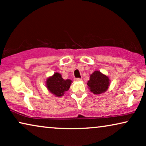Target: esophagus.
<instances>
[{
    "mask_svg": "<svg viewBox=\"0 0 146 146\" xmlns=\"http://www.w3.org/2000/svg\"><path fill=\"white\" fill-rule=\"evenodd\" d=\"M74 80L75 81H77V82H79V81H81L82 80V79L81 78H74Z\"/></svg>",
    "mask_w": 146,
    "mask_h": 146,
    "instance_id": "obj_1",
    "label": "esophagus"
}]
</instances>
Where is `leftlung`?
I'll return each mask as SVG.
<instances>
[{"instance_id":"obj_1","label":"left lung","mask_w":146,"mask_h":146,"mask_svg":"<svg viewBox=\"0 0 146 146\" xmlns=\"http://www.w3.org/2000/svg\"><path fill=\"white\" fill-rule=\"evenodd\" d=\"M110 80L106 75L98 70H96L90 75L87 85L92 92L94 94H100L108 89Z\"/></svg>"}]
</instances>
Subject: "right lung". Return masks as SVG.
I'll use <instances>...</instances> for the list:
<instances>
[{
	"label": "right lung",
	"mask_w": 146,
	"mask_h": 146,
	"mask_svg": "<svg viewBox=\"0 0 146 146\" xmlns=\"http://www.w3.org/2000/svg\"><path fill=\"white\" fill-rule=\"evenodd\" d=\"M72 82V81L70 79H63L60 74L55 72L53 76L48 78L46 81V86L50 92L55 96L60 97L68 90Z\"/></svg>",
	"instance_id": "obj_1"
}]
</instances>
